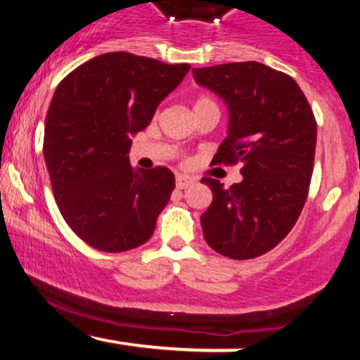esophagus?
I'll list each match as a JSON object with an SVG mask.
<instances>
[{
    "label": "esophagus",
    "mask_w": 360,
    "mask_h": 360,
    "mask_svg": "<svg viewBox=\"0 0 360 360\" xmlns=\"http://www.w3.org/2000/svg\"><path fill=\"white\" fill-rule=\"evenodd\" d=\"M193 184H194V181L191 179V177H188V176H177L176 177L177 189H188L189 186H193Z\"/></svg>",
    "instance_id": "34e87169"
}]
</instances>
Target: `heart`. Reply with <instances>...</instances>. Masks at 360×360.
<instances>
[{
  "mask_svg": "<svg viewBox=\"0 0 360 360\" xmlns=\"http://www.w3.org/2000/svg\"><path fill=\"white\" fill-rule=\"evenodd\" d=\"M201 105H214V103L210 100V98L203 96V98H200V100H198L196 103H194V106H201Z\"/></svg>",
  "mask_w": 360,
  "mask_h": 360,
  "instance_id": "b5f03b06",
  "label": "heart"
}]
</instances>
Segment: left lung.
<instances>
[{
  "label": "left lung",
  "instance_id": "1",
  "mask_svg": "<svg viewBox=\"0 0 360 360\" xmlns=\"http://www.w3.org/2000/svg\"><path fill=\"white\" fill-rule=\"evenodd\" d=\"M194 81L229 106V135L214 164H242L240 183L203 177L213 201L201 214L205 240L225 257L254 259L274 249L307 201L316 122L298 82L260 62L193 69Z\"/></svg>",
  "mask_w": 360,
  "mask_h": 360
}]
</instances>
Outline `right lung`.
<instances>
[{
	"label": "right lung",
	"mask_w": 360,
	"mask_h": 360,
	"mask_svg": "<svg viewBox=\"0 0 360 360\" xmlns=\"http://www.w3.org/2000/svg\"><path fill=\"white\" fill-rule=\"evenodd\" d=\"M189 69L108 52L57 86L45 118V164L65 223L93 249L125 252L154 233L176 179L162 166L131 167L130 139Z\"/></svg>",
	"instance_id": "obj_1"
}]
</instances>
